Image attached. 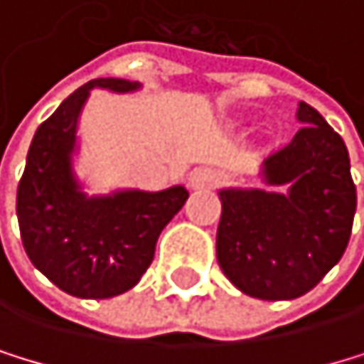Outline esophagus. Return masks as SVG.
I'll return each mask as SVG.
<instances>
[{
	"label": "esophagus",
	"instance_id": "esophagus-1",
	"mask_svg": "<svg viewBox=\"0 0 364 364\" xmlns=\"http://www.w3.org/2000/svg\"><path fill=\"white\" fill-rule=\"evenodd\" d=\"M217 181H219V174L215 172V170H210V167H197L192 174H190V178H188V183H190V188H194V190H203V188H213V186H217Z\"/></svg>",
	"mask_w": 364,
	"mask_h": 364
}]
</instances>
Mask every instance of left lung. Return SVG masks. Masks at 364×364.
<instances>
[{"label": "left lung", "instance_id": "8db88e82", "mask_svg": "<svg viewBox=\"0 0 364 364\" xmlns=\"http://www.w3.org/2000/svg\"><path fill=\"white\" fill-rule=\"evenodd\" d=\"M302 129L264 161L266 190H221L217 262L232 284L259 300H295L340 262L355 215L345 141L300 102Z\"/></svg>", "mask_w": 364, "mask_h": 364}]
</instances>
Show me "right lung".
I'll list each match as a JSON object with an SVG mask.
<instances>
[{
    "mask_svg": "<svg viewBox=\"0 0 364 364\" xmlns=\"http://www.w3.org/2000/svg\"><path fill=\"white\" fill-rule=\"evenodd\" d=\"M96 87L127 93L141 85L98 77L73 91L35 132L17 186V221L28 259L58 289L85 300L136 287L154 259L161 230L188 199L183 186L107 197L80 190L71 167L75 127Z\"/></svg>",
    "mask_w": 364,
    "mask_h": 364,
    "instance_id": "right-lung-1",
    "label": "right lung"
}]
</instances>
